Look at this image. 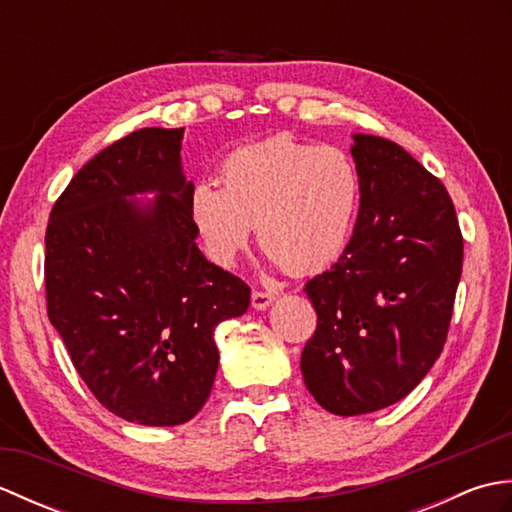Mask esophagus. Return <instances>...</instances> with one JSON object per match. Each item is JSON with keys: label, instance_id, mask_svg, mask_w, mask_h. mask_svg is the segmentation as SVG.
<instances>
[{"label": "esophagus", "instance_id": "obj_1", "mask_svg": "<svg viewBox=\"0 0 512 512\" xmlns=\"http://www.w3.org/2000/svg\"><path fill=\"white\" fill-rule=\"evenodd\" d=\"M275 299L277 295L270 290H253V295H250V301H253L255 310H266Z\"/></svg>", "mask_w": 512, "mask_h": 512}]
</instances>
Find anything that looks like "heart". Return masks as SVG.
<instances>
[{
  "instance_id": "1",
  "label": "heart",
  "mask_w": 512,
  "mask_h": 512,
  "mask_svg": "<svg viewBox=\"0 0 512 512\" xmlns=\"http://www.w3.org/2000/svg\"><path fill=\"white\" fill-rule=\"evenodd\" d=\"M220 178L222 187L198 182L189 193L195 233L220 268L237 262L253 228L292 275L319 273L350 244L363 202L350 151L279 134L228 154Z\"/></svg>"
}]
</instances>
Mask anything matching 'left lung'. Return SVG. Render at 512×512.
<instances>
[{"label": "left lung", "mask_w": 512, "mask_h": 512, "mask_svg": "<svg viewBox=\"0 0 512 512\" xmlns=\"http://www.w3.org/2000/svg\"><path fill=\"white\" fill-rule=\"evenodd\" d=\"M363 176L354 235L303 292L317 330L301 352L306 387L336 416L405 398L447 341L464 239L444 184L387 138L356 134Z\"/></svg>", "instance_id": "1"}]
</instances>
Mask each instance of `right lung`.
<instances>
[{
    "label": "right lung",
    "instance_id": "obj_1",
    "mask_svg": "<svg viewBox=\"0 0 512 512\" xmlns=\"http://www.w3.org/2000/svg\"><path fill=\"white\" fill-rule=\"evenodd\" d=\"M184 129L147 127L76 173L46 231L50 323L105 409L147 427L191 420L211 394L217 323L250 288L206 259L180 167ZM156 190L154 203L127 201Z\"/></svg>",
    "mask_w": 512,
    "mask_h": 512
}]
</instances>
